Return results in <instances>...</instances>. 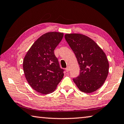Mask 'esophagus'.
I'll list each match as a JSON object with an SVG mask.
<instances>
[{"label": "esophagus", "instance_id": "34e87169", "mask_svg": "<svg viewBox=\"0 0 124 124\" xmlns=\"http://www.w3.org/2000/svg\"><path fill=\"white\" fill-rule=\"evenodd\" d=\"M66 72H69V70H70V68H69V67H67V68H66Z\"/></svg>", "mask_w": 124, "mask_h": 124}]
</instances>
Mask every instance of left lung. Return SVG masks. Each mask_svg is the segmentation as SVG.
Wrapping results in <instances>:
<instances>
[{"label": "left lung", "instance_id": "left-lung-1", "mask_svg": "<svg viewBox=\"0 0 124 124\" xmlns=\"http://www.w3.org/2000/svg\"><path fill=\"white\" fill-rule=\"evenodd\" d=\"M64 37L77 60L80 74L73 80L80 91L86 93L101 88L107 78L109 62L101 48L89 37L79 34Z\"/></svg>", "mask_w": 124, "mask_h": 124}]
</instances>
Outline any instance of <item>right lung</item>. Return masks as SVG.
Here are the masks:
<instances>
[{
    "mask_svg": "<svg viewBox=\"0 0 124 124\" xmlns=\"http://www.w3.org/2000/svg\"><path fill=\"white\" fill-rule=\"evenodd\" d=\"M63 34L50 32L40 36L33 44L23 61L25 78L35 90L42 94L52 93L63 77L54 50Z\"/></svg>",
    "mask_w": 124,
    "mask_h": 124,
    "instance_id": "add662e5",
    "label": "right lung"
}]
</instances>
